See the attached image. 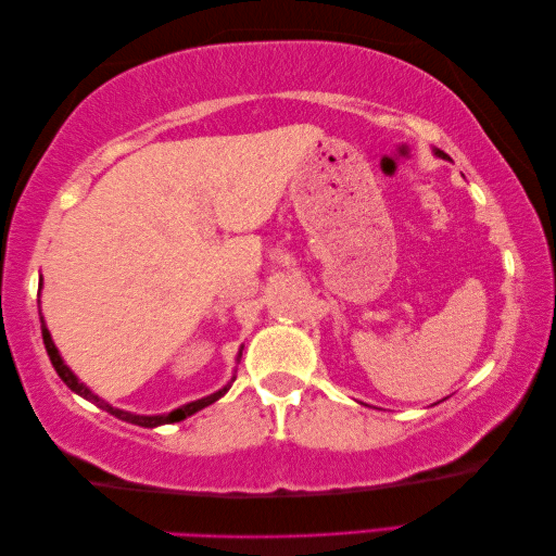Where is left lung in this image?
<instances>
[{
    "label": "left lung",
    "mask_w": 556,
    "mask_h": 556,
    "mask_svg": "<svg viewBox=\"0 0 556 556\" xmlns=\"http://www.w3.org/2000/svg\"><path fill=\"white\" fill-rule=\"evenodd\" d=\"M434 155H437V157H446V155H444V152H442V150H434Z\"/></svg>",
    "instance_id": "1"
}]
</instances>
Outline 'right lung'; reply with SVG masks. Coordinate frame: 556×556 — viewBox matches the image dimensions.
<instances>
[{
    "label": "right lung",
    "mask_w": 556,
    "mask_h": 556,
    "mask_svg": "<svg viewBox=\"0 0 556 556\" xmlns=\"http://www.w3.org/2000/svg\"><path fill=\"white\" fill-rule=\"evenodd\" d=\"M42 287V285H40ZM40 327H42V341H45V349H47V356H50V361H52V365H54V370H56V375L62 377L64 380V384L71 389V392H76V394H80L83 399H88V401H92V404L96 406H100L102 410H108V413H112V416H116L119 420H126V422H134V425H140V428H157V425H167V422H179V420H184V418H188V416H193V413H198L200 408H205V406H210V404H215V401L219 399V396H224L229 392V387H231V382L236 380V377H231V382L227 384V387H222L219 392H215V394H210V396H205V399H198V401H191V404H186V406H181V408H176V410H172V413H162V416H136V413H128V410H122V408H114V406H110L108 401H102L98 394H92L90 389L83 384V382H78V377L71 372L66 365H64V361H62V356H59V351H56V346H54V341H52V337H50V329H47V325H45V320L40 317ZM239 358H241V353H239Z\"/></svg>",
    "instance_id": "add662e5"
}]
</instances>
